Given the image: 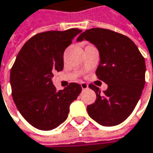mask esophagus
Here are the masks:
<instances>
[{
    "label": "esophagus",
    "instance_id": "obj_1",
    "mask_svg": "<svg viewBox=\"0 0 153 153\" xmlns=\"http://www.w3.org/2000/svg\"><path fill=\"white\" fill-rule=\"evenodd\" d=\"M80 86H81L82 90H86V89H88V84H87V83H85V82H81V83H80Z\"/></svg>",
    "mask_w": 153,
    "mask_h": 153
}]
</instances>
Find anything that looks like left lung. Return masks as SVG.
<instances>
[{
  "mask_svg": "<svg viewBox=\"0 0 153 153\" xmlns=\"http://www.w3.org/2000/svg\"><path fill=\"white\" fill-rule=\"evenodd\" d=\"M95 45L100 63L95 74L108 85L101 94L96 86V100L87 108L92 119L102 126H115L125 121L134 110L146 83L145 58L131 39L110 30L93 28L82 32L77 41Z\"/></svg>",
  "mask_w": 153,
  "mask_h": 153,
  "instance_id": "obj_1",
  "label": "left lung"
}]
</instances>
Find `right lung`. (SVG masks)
<instances>
[{"label":"right lung","instance_id":"obj_1","mask_svg":"<svg viewBox=\"0 0 153 153\" xmlns=\"http://www.w3.org/2000/svg\"><path fill=\"white\" fill-rule=\"evenodd\" d=\"M81 30H51L29 39L16 56L10 71L12 97L24 119L41 131H51L68 117L70 104L81 92L77 83L57 91L52 83L55 72L64 67L65 50Z\"/></svg>","mask_w":153,"mask_h":153}]
</instances>
